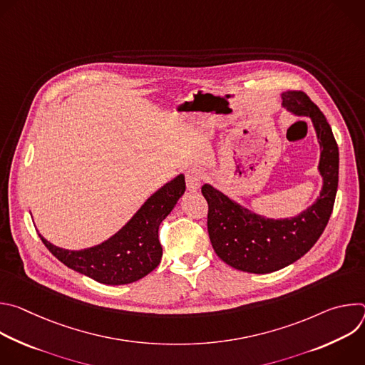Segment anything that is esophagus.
<instances>
[{
    "label": "esophagus",
    "instance_id": "esophagus-1",
    "mask_svg": "<svg viewBox=\"0 0 365 365\" xmlns=\"http://www.w3.org/2000/svg\"><path fill=\"white\" fill-rule=\"evenodd\" d=\"M200 182H202V175L199 170L196 169H192L186 173V186L189 190H197L199 186H200Z\"/></svg>",
    "mask_w": 365,
    "mask_h": 365
}]
</instances>
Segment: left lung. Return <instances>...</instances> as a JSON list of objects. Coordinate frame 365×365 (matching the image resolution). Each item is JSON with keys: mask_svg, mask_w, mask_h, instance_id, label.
Returning a JSON list of instances; mask_svg holds the SVG:
<instances>
[{"mask_svg": "<svg viewBox=\"0 0 365 365\" xmlns=\"http://www.w3.org/2000/svg\"><path fill=\"white\" fill-rule=\"evenodd\" d=\"M283 107L309 117L321 143L319 172L324 187L318 200L290 220H269L250 212L211 185L202 186L207 202V232L217 255L228 266L266 274L280 270L303 257L322 235L335 203L339 151L331 125L322 111L302 91L282 95Z\"/></svg>", "mask_w": 365, "mask_h": 365, "instance_id": "obj_1", "label": "left lung"}]
</instances>
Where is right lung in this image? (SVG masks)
Returning <instances> with one entry per match:
<instances>
[{
	"label": "right lung",
	"instance_id": "obj_1",
	"mask_svg": "<svg viewBox=\"0 0 365 365\" xmlns=\"http://www.w3.org/2000/svg\"><path fill=\"white\" fill-rule=\"evenodd\" d=\"M185 176L179 175L155 192L133 220L108 241L96 247L69 251L46 241L43 244L59 262L103 284H128L151 273L162 259L159 227L185 193Z\"/></svg>",
	"mask_w": 365,
	"mask_h": 365
}]
</instances>
